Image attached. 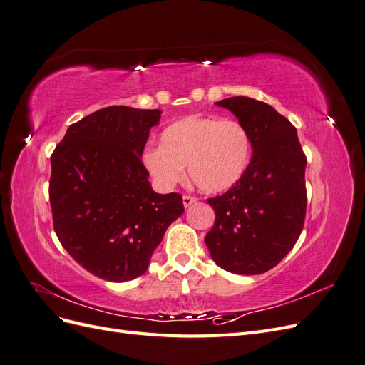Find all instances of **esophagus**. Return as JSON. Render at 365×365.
<instances>
[{"label": "esophagus", "instance_id": "obj_1", "mask_svg": "<svg viewBox=\"0 0 365 365\" xmlns=\"http://www.w3.org/2000/svg\"><path fill=\"white\" fill-rule=\"evenodd\" d=\"M196 201H197V197H195V196H190V195H184V196H182V204H184L185 208L190 207V205L195 204Z\"/></svg>", "mask_w": 365, "mask_h": 365}]
</instances>
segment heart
<instances>
[{
  "mask_svg": "<svg viewBox=\"0 0 365 365\" xmlns=\"http://www.w3.org/2000/svg\"><path fill=\"white\" fill-rule=\"evenodd\" d=\"M251 160V138L233 118L189 115L161 132V145L141 153V164L164 190L185 176V165L197 189L220 193L244 176Z\"/></svg>",
  "mask_w": 365,
  "mask_h": 365,
  "instance_id": "1",
  "label": "heart"
}]
</instances>
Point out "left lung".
Segmentation results:
<instances>
[{"mask_svg":"<svg viewBox=\"0 0 365 365\" xmlns=\"http://www.w3.org/2000/svg\"><path fill=\"white\" fill-rule=\"evenodd\" d=\"M215 105L235 114L251 138L244 176L222 196L205 245L217 267L256 275L274 268L300 236L306 215V157L288 118L260 101L228 97Z\"/></svg>","mask_w":365,"mask_h":365,"instance_id":"left-lung-1","label":"left lung"}]
</instances>
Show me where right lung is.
<instances>
[{
	"label": "right lung",
	"instance_id": "obj_1",
	"mask_svg": "<svg viewBox=\"0 0 365 365\" xmlns=\"http://www.w3.org/2000/svg\"><path fill=\"white\" fill-rule=\"evenodd\" d=\"M160 109L108 106L67 129L51 155L50 204L62 247L96 277L121 283L148 271L182 196L153 192L141 153Z\"/></svg>",
	"mask_w": 365,
	"mask_h": 365
}]
</instances>
